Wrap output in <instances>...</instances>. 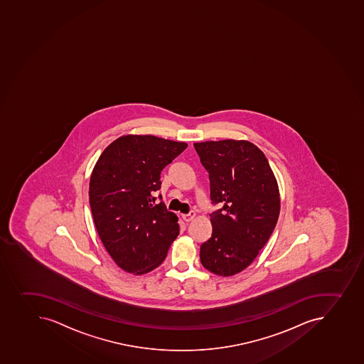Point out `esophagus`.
<instances>
[{"label": "esophagus", "instance_id": "1", "mask_svg": "<svg viewBox=\"0 0 364 364\" xmlns=\"http://www.w3.org/2000/svg\"><path fill=\"white\" fill-rule=\"evenodd\" d=\"M194 217H196V213H194V212H190V213H187V215H183V219L186 223L193 220Z\"/></svg>", "mask_w": 364, "mask_h": 364}]
</instances>
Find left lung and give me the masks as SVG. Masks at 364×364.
Instances as JSON below:
<instances>
[{
  "label": "left lung",
  "mask_w": 364,
  "mask_h": 364,
  "mask_svg": "<svg viewBox=\"0 0 364 364\" xmlns=\"http://www.w3.org/2000/svg\"><path fill=\"white\" fill-rule=\"evenodd\" d=\"M208 172L212 235L201 244L200 262L212 274L229 277L245 270L274 232L281 211L278 183L267 156L252 142H194Z\"/></svg>",
  "instance_id": "obj_1"
}]
</instances>
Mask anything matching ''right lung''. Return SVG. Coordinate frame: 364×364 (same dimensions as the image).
<instances>
[{
	"mask_svg": "<svg viewBox=\"0 0 364 364\" xmlns=\"http://www.w3.org/2000/svg\"><path fill=\"white\" fill-rule=\"evenodd\" d=\"M186 142L154 135H122L99 156L90 181V205L105 249L122 270L144 274L166 258L179 235L178 217L156 204L160 173ZM161 199V196H159Z\"/></svg>",
	"mask_w": 364,
	"mask_h": 364,
	"instance_id": "obj_1",
	"label": "right lung"
}]
</instances>
